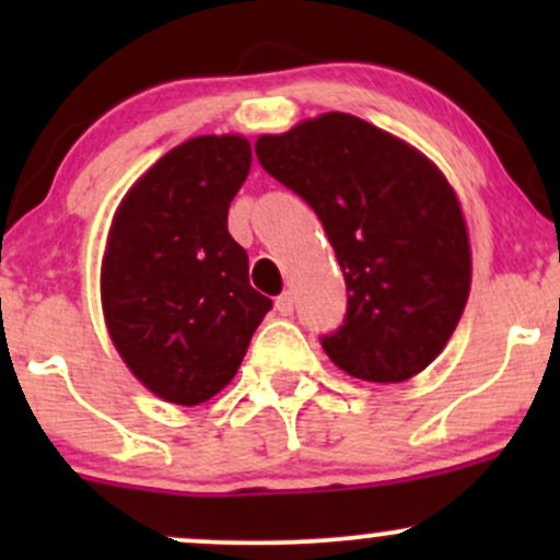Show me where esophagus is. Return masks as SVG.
Segmentation results:
<instances>
[{
  "instance_id": "1",
  "label": "esophagus",
  "mask_w": 560,
  "mask_h": 560,
  "mask_svg": "<svg viewBox=\"0 0 560 560\" xmlns=\"http://www.w3.org/2000/svg\"><path fill=\"white\" fill-rule=\"evenodd\" d=\"M276 311H279L281 316H292V313H294L292 292H284L281 298H276Z\"/></svg>"
}]
</instances>
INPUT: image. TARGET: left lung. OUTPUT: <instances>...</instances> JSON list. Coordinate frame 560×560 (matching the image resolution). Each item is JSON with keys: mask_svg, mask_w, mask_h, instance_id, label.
<instances>
[{"mask_svg": "<svg viewBox=\"0 0 560 560\" xmlns=\"http://www.w3.org/2000/svg\"><path fill=\"white\" fill-rule=\"evenodd\" d=\"M260 165L324 223L347 284V316L320 339L345 374L397 384L445 350L471 292L458 195L413 144L350 113L260 133Z\"/></svg>", "mask_w": 560, "mask_h": 560, "instance_id": "1", "label": "left lung"}]
</instances>
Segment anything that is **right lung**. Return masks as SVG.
Wrapping results in <instances>:
<instances>
[{
  "label": "right lung",
  "mask_w": 560,
  "mask_h": 560,
  "mask_svg": "<svg viewBox=\"0 0 560 560\" xmlns=\"http://www.w3.org/2000/svg\"><path fill=\"white\" fill-rule=\"evenodd\" d=\"M253 165L242 133L186 139L115 208L102 255V316L115 350L152 395L199 405L240 371L271 300L249 287L229 205Z\"/></svg>",
  "instance_id": "right-lung-1"
}]
</instances>
